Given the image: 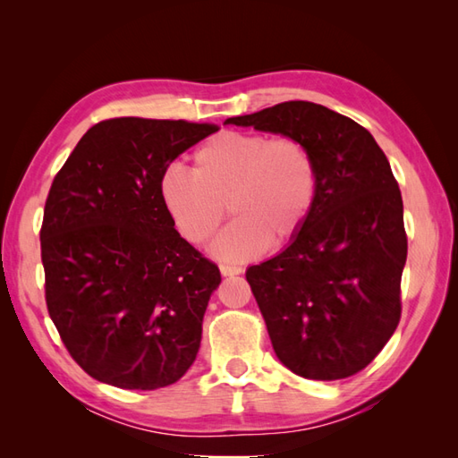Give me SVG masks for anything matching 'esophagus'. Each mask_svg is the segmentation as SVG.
I'll list each match as a JSON object with an SVG mask.
<instances>
[{
  "label": "esophagus",
  "mask_w": 458,
  "mask_h": 458,
  "mask_svg": "<svg viewBox=\"0 0 458 458\" xmlns=\"http://www.w3.org/2000/svg\"><path fill=\"white\" fill-rule=\"evenodd\" d=\"M220 274H222L224 277L240 276V274H244V267H240V266H228V264H222V266H220Z\"/></svg>",
  "instance_id": "obj_1"
}]
</instances>
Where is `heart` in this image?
I'll return each mask as SVG.
<instances>
[{
  "instance_id": "obj_1",
  "label": "heart",
  "mask_w": 458,
  "mask_h": 458,
  "mask_svg": "<svg viewBox=\"0 0 458 458\" xmlns=\"http://www.w3.org/2000/svg\"><path fill=\"white\" fill-rule=\"evenodd\" d=\"M159 194L181 236L202 246L228 212L236 220L214 244L216 256L250 259L284 246L307 222L317 194L313 155L293 138L222 131L194 153L192 173L165 169Z\"/></svg>"
}]
</instances>
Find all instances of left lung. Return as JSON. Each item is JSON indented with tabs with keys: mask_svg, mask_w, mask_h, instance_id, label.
I'll return each mask as SVG.
<instances>
[{
	"mask_svg": "<svg viewBox=\"0 0 458 458\" xmlns=\"http://www.w3.org/2000/svg\"><path fill=\"white\" fill-rule=\"evenodd\" d=\"M226 123L301 141L317 169L303 228L246 271L277 358L307 379L358 374L402 317L407 236L390 161L366 128L313 102H281Z\"/></svg>",
	"mask_w": 458,
	"mask_h": 458,
	"instance_id": "left-lung-1",
	"label": "left lung"
}]
</instances>
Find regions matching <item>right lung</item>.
Wrapping results in <instances>:
<instances>
[{
    "label": "right lung",
    "instance_id": "add662e5",
    "mask_svg": "<svg viewBox=\"0 0 458 458\" xmlns=\"http://www.w3.org/2000/svg\"><path fill=\"white\" fill-rule=\"evenodd\" d=\"M214 123L112 118L82 135L48 191L45 301L68 354L122 390L177 382L197 358L218 266L174 230L159 181Z\"/></svg>",
    "mask_w": 458,
    "mask_h": 458
}]
</instances>
